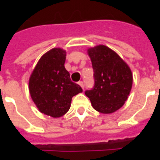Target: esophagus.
Returning <instances> with one entry per match:
<instances>
[{"label": "esophagus", "instance_id": "obj_1", "mask_svg": "<svg viewBox=\"0 0 160 160\" xmlns=\"http://www.w3.org/2000/svg\"><path fill=\"white\" fill-rule=\"evenodd\" d=\"M79 85L81 86V88H82L83 90H84V88H85V85H84V83H83V81H79V83H78Z\"/></svg>", "mask_w": 160, "mask_h": 160}]
</instances>
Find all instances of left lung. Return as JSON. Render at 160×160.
Here are the masks:
<instances>
[{
	"label": "left lung",
	"mask_w": 160,
	"mask_h": 160,
	"mask_svg": "<svg viewBox=\"0 0 160 160\" xmlns=\"http://www.w3.org/2000/svg\"><path fill=\"white\" fill-rule=\"evenodd\" d=\"M87 51L92 62L95 85L85 94L95 110L111 114L120 109L128 99L133 84L131 70L107 46L100 45Z\"/></svg>",
	"instance_id": "8db88e82"
}]
</instances>
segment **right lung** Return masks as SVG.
<instances>
[{
	"instance_id": "right-lung-1",
	"label": "right lung",
	"mask_w": 160,
	"mask_h": 160,
	"mask_svg": "<svg viewBox=\"0 0 160 160\" xmlns=\"http://www.w3.org/2000/svg\"><path fill=\"white\" fill-rule=\"evenodd\" d=\"M66 52L53 48L44 54L29 80L31 99L41 113L53 118L62 116L70 109L73 96L83 91L71 81L65 70Z\"/></svg>"
}]
</instances>
